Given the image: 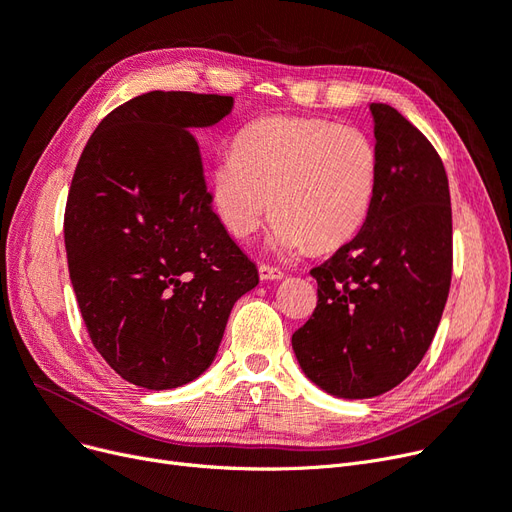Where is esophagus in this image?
<instances>
[{"label":"esophagus","instance_id":"esophagus-1","mask_svg":"<svg viewBox=\"0 0 512 512\" xmlns=\"http://www.w3.org/2000/svg\"><path fill=\"white\" fill-rule=\"evenodd\" d=\"M259 278L261 280H280V278H285V272H282L280 268L266 266V263H261V266H259Z\"/></svg>","mask_w":512,"mask_h":512}]
</instances>
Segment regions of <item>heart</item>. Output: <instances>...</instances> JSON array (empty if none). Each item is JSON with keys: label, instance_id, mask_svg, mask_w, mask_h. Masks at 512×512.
Segmentation results:
<instances>
[{"label": "heart", "instance_id": "heart-1", "mask_svg": "<svg viewBox=\"0 0 512 512\" xmlns=\"http://www.w3.org/2000/svg\"><path fill=\"white\" fill-rule=\"evenodd\" d=\"M377 177L367 135L312 116L249 124L206 170L215 213L236 238L257 232L272 200L270 244L278 251H329L354 238L371 213Z\"/></svg>", "mask_w": 512, "mask_h": 512}]
</instances>
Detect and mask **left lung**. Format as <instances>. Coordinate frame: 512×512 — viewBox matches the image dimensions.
Wrapping results in <instances>:
<instances>
[{
	"label": "left lung",
	"mask_w": 512,
	"mask_h": 512,
	"mask_svg": "<svg viewBox=\"0 0 512 512\" xmlns=\"http://www.w3.org/2000/svg\"><path fill=\"white\" fill-rule=\"evenodd\" d=\"M380 177L371 213L310 274L318 304L293 333L301 371L337 399L380 396L420 365L451 285V198L430 141L386 103H371Z\"/></svg>",
	"instance_id": "left-lung-1"
}]
</instances>
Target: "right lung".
Returning a JSON list of instances; mask_svg holds the SVG:
<instances>
[{
    "label": "right lung",
    "mask_w": 512,
    "mask_h": 512,
    "mask_svg": "<svg viewBox=\"0 0 512 512\" xmlns=\"http://www.w3.org/2000/svg\"><path fill=\"white\" fill-rule=\"evenodd\" d=\"M234 99L154 90L92 132L65 208L69 278L94 348L126 382L170 390L200 377L255 263L206 192L192 130Z\"/></svg>",
    "instance_id": "1"
}]
</instances>
